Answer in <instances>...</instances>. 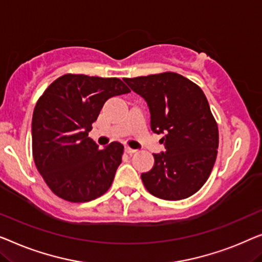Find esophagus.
I'll return each instance as SVG.
<instances>
[{
    "mask_svg": "<svg viewBox=\"0 0 262 262\" xmlns=\"http://www.w3.org/2000/svg\"><path fill=\"white\" fill-rule=\"evenodd\" d=\"M124 150H126V152H127L128 154H133V153H135V152H136V149H134V148H130V147H128V146L124 147Z\"/></svg>",
    "mask_w": 262,
    "mask_h": 262,
    "instance_id": "esophagus-1",
    "label": "esophagus"
}]
</instances>
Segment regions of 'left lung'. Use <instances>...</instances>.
<instances>
[{
	"label": "left lung",
	"instance_id": "1",
	"mask_svg": "<svg viewBox=\"0 0 262 262\" xmlns=\"http://www.w3.org/2000/svg\"><path fill=\"white\" fill-rule=\"evenodd\" d=\"M123 80L148 105L150 129L164 135L165 152L153 154L152 169L141 174L143 185L161 200L192 196L208 180L219 148V128L204 93L174 72Z\"/></svg>",
	"mask_w": 262,
	"mask_h": 262
}]
</instances>
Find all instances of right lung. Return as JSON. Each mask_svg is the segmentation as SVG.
<instances>
[{
  "label": "right lung",
  "mask_w": 262,
  "mask_h": 262,
  "mask_svg": "<svg viewBox=\"0 0 262 262\" xmlns=\"http://www.w3.org/2000/svg\"><path fill=\"white\" fill-rule=\"evenodd\" d=\"M130 93L119 78L64 75L36 102L32 119L35 166L54 194L83 203L105 193L122 161L123 145L103 149L89 132L110 97Z\"/></svg>",
  "instance_id": "right-lung-1"
}]
</instances>
